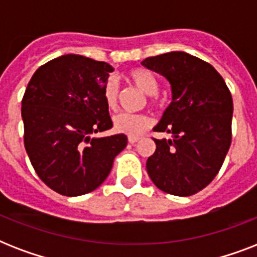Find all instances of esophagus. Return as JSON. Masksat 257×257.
Masks as SVG:
<instances>
[{
	"mask_svg": "<svg viewBox=\"0 0 257 257\" xmlns=\"http://www.w3.org/2000/svg\"><path fill=\"white\" fill-rule=\"evenodd\" d=\"M139 140H140V137L139 136H129L128 137V141L131 143V144H136Z\"/></svg>",
	"mask_w": 257,
	"mask_h": 257,
	"instance_id": "34e87169",
	"label": "esophagus"
}]
</instances>
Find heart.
Returning <instances> with one entry per match:
<instances>
[{
  "instance_id": "heart-1",
  "label": "heart",
  "mask_w": 257,
  "mask_h": 257,
  "mask_svg": "<svg viewBox=\"0 0 257 257\" xmlns=\"http://www.w3.org/2000/svg\"><path fill=\"white\" fill-rule=\"evenodd\" d=\"M126 77L133 85L141 92L151 96L149 104L152 106H161V101L157 98L156 93L159 89V82L153 74L144 69H132L129 70ZM102 97H104L105 105L109 110H114L118 104V85L114 78H109L105 82L102 88ZM152 126V118L148 114L139 113V114H131V113H118L113 117V128L114 131L128 136H139L147 129Z\"/></svg>"
}]
</instances>
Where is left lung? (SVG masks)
I'll return each instance as SVG.
<instances>
[{
	"label": "left lung",
	"instance_id": "1",
	"mask_svg": "<svg viewBox=\"0 0 257 257\" xmlns=\"http://www.w3.org/2000/svg\"><path fill=\"white\" fill-rule=\"evenodd\" d=\"M141 65L164 76L172 89V102L153 128L172 139H153L149 177L165 193L195 195L215 179L231 147V92L211 64L185 52L148 57Z\"/></svg>",
	"mask_w": 257,
	"mask_h": 257
}]
</instances>
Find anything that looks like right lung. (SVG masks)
I'll list each match as a JSON object with an SVG mask.
<instances>
[{"mask_svg":"<svg viewBox=\"0 0 257 257\" xmlns=\"http://www.w3.org/2000/svg\"><path fill=\"white\" fill-rule=\"evenodd\" d=\"M113 68L65 54L40 66L22 98L24 144L34 171L60 195L81 196L108 177L125 135L90 139L113 126L102 88Z\"/></svg>","mask_w":257,"mask_h":257,"instance_id":"right-lung-1","label":"right lung"}]
</instances>
